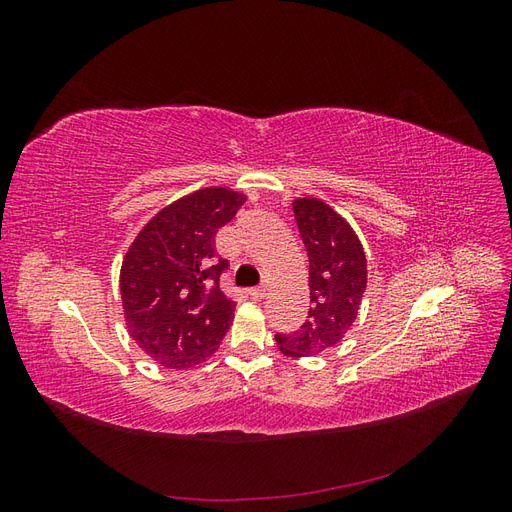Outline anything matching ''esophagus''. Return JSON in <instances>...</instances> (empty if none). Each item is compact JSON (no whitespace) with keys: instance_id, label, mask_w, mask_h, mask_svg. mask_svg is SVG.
<instances>
[{"instance_id":"34e87169","label":"esophagus","mask_w":512,"mask_h":512,"mask_svg":"<svg viewBox=\"0 0 512 512\" xmlns=\"http://www.w3.org/2000/svg\"><path fill=\"white\" fill-rule=\"evenodd\" d=\"M247 294H250V299H254V301H262L267 297V290L265 288H250L247 290Z\"/></svg>"}]
</instances>
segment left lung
Here are the masks:
<instances>
[{"label":"left lung","mask_w":512,"mask_h":512,"mask_svg":"<svg viewBox=\"0 0 512 512\" xmlns=\"http://www.w3.org/2000/svg\"><path fill=\"white\" fill-rule=\"evenodd\" d=\"M309 258V312L299 331L275 335L284 356H314L342 342L359 316L367 258L354 228L314 196L292 200Z\"/></svg>","instance_id":"obj_1"}]
</instances>
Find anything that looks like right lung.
I'll list each match as a JSON object with an SVG mask.
<instances>
[{
	"label": "right lung",
	"instance_id": "add662e5",
	"mask_svg": "<svg viewBox=\"0 0 512 512\" xmlns=\"http://www.w3.org/2000/svg\"><path fill=\"white\" fill-rule=\"evenodd\" d=\"M247 196L196 190L160 209L141 228L121 262L119 292L128 335L166 369H188L220 348L237 303L220 290L228 267L215 258V232Z\"/></svg>",
	"mask_w": 512,
	"mask_h": 512
}]
</instances>
